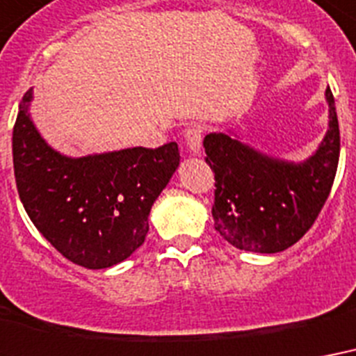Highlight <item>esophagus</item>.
I'll return each instance as SVG.
<instances>
[{
  "instance_id": "1",
  "label": "esophagus",
  "mask_w": 356,
  "mask_h": 356,
  "mask_svg": "<svg viewBox=\"0 0 356 356\" xmlns=\"http://www.w3.org/2000/svg\"><path fill=\"white\" fill-rule=\"evenodd\" d=\"M202 126H191V128L186 131V145L191 154L200 152V147H202Z\"/></svg>"
}]
</instances>
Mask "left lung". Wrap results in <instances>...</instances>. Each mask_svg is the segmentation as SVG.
I'll return each instance as SVG.
<instances>
[{"label": "left lung", "instance_id": "obj_1", "mask_svg": "<svg viewBox=\"0 0 356 356\" xmlns=\"http://www.w3.org/2000/svg\"><path fill=\"white\" fill-rule=\"evenodd\" d=\"M329 128L305 161L264 154L228 134L204 137L206 163L216 172V230L249 252L273 254L297 243L318 219L334 181L340 128L334 96L325 90Z\"/></svg>", "mask_w": 356, "mask_h": 356}]
</instances>
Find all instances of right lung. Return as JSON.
<instances>
[{
  "label": "right lung",
  "instance_id": "1",
  "mask_svg": "<svg viewBox=\"0 0 356 356\" xmlns=\"http://www.w3.org/2000/svg\"><path fill=\"white\" fill-rule=\"evenodd\" d=\"M31 100L29 89L13 129L16 187L27 216L74 264L117 266L145 243L152 204L180 165L178 145L70 158L44 140Z\"/></svg>",
  "mask_w": 356,
  "mask_h": 356
}]
</instances>
